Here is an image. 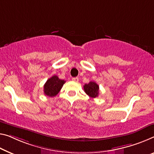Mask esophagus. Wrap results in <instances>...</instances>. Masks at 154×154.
Wrapping results in <instances>:
<instances>
[{
    "label": "esophagus",
    "mask_w": 154,
    "mask_h": 154,
    "mask_svg": "<svg viewBox=\"0 0 154 154\" xmlns=\"http://www.w3.org/2000/svg\"><path fill=\"white\" fill-rule=\"evenodd\" d=\"M72 80H73V81H74V82H79V79L78 77H74V78H72Z\"/></svg>",
    "instance_id": "obj_1"
}]
</instances>
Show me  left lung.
I'll use <instances>...</instances> for the list:
<instances>
[{
	"mask_svg": "<svg viewBox=\"0 0 154 154\" xmlns=\"http://www.w3.org/2000/svg\"><path fill=\"white\" fill-rule=\"evenodd\" d=\"M83 87L85 93L91 98H94L98 96L99 86L96 82L91 81L88 84H85Z\"/></svg>",
	"mask_w": 154,
	"mask_h": 154,
	"instance_id": "1",
	"label": "left lung"
}]
</instances>
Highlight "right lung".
Masks as SVG:
<instances>
[{"mask_svg": "<svg viewBox=\"0 0 154 154\" xmlns=\"http://www.w3.org/2000/svg\"><path fill=\"white\" fill-rule=\"evenodd\" d=\"M65 82V80H60L57 75H53L52 77L47 80L45 84L44 85L45 95L49 97L56 96L62 89Z\"/></svg>", "mask_w": 154, "mask_h": 154, "instance_id": "1", "label": "right lung"}]
</instances>
